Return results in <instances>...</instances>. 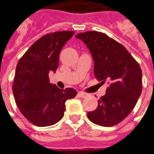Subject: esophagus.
<instances>
[{
	"label": "esophagus",
	"mask_w": 154,
	"mask_h": 154,
	"mask_svg": "<svg viewBox=\"0 0 154 154\" xmlns=\"http://www.w3.org/2000/svg\"><path fill=\"white\" fill-rule=\"evenodd\" d=\"M78 94V96H79L80 98H85L88 95L86 93H84V92H82V91L78 92V94Z\"/></svg>",
	"instance_id": "34e87169"
}]
</instances>
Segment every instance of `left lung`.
Here are the masks:
<instances>
[{"instance_id":"obj_1","label":"left lung","mask_w":154,"mask_h":154,"mask_svg":"<svg viewBox=\"0 0 154 154\" xmlns=\"http://www.w3.org/2000/svg\"><path fill=\"white\" fill-rule=\"evenodd\" d=\"M82 40L94 60L95 78L109 86L98 100V107L87 113L89 120L102 126L117 125L131 113L142 91V71L123 45L95 31L81 32Z\"/></svg>"}]
</instances>
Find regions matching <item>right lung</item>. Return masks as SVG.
I'll return each instance as SVG.
<instances>
[{
	"label": "right lung",
	"instance_id": "obj_1",
	"mask_svg": "<svg viewBox=\"0 0 154 154\" xmlns=\"http://www.w3.org/2000/svg\"><path fill=\"white\" fill-rule=\"evenodd\" d=\"M73 34V31H63L42 36L17 64L14 100L22 114L35 126L57 123L63 117L66 100L77 95L76 90L60 89L49 80L50 72L58 68L60 51Z\"/></svg>",
	"mask_w": 154,
	"mask_h": 154
}]
</instances>
